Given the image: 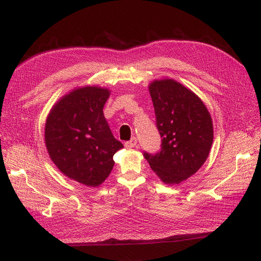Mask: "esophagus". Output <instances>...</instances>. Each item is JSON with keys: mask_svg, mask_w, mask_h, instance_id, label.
I'll return each mask as SVG.
<instances>
[{"mask_svg": "<svg viewBox=\"0 0 261 261\" xmlns=\"http://www.w3.org/2000/svg\"><path fill=\"white\" fill-rule=\"evenodd\" d=\"M124 145H125V148H133V146H136L137 145V138L132 137L129 141H126L124 143Z\"/></svg>", "mask_w": 261, "mask_h": 261, "instance_id": "34e87169", "label": "esophagus"}]
</instances>
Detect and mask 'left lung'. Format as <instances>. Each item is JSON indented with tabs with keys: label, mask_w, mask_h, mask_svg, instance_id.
<instances>
[{
	"label": "left lung",
	"mask_w": 261,
	"mask_h": 261,
	"mask_svg": "<svg viewBox=\"0 0 261 261\" xmlns=\"http://www.w3.org/2000/svg\"><path fill=\"white\" fill-rule=\"evenodd\" d=\"M149 91L162 141L158 153L143 155L162 182L178 184L195 174L208 156L212 118L202 100L175 80H155Z\"/></svg>",
	"instance_id": "obj_1"
}]
</instances>
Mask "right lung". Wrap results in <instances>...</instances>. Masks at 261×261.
Segmentation results:
<instances>
[{
    "label": "right lung",
    "instance_id": "1",
    "mask_svg": "<svg viewBox=\"0 0 261 261\" xmlns=\"http://www.w3.org/2000/svg\"><path fill=\"white\" fill-rule=\"evenodd\" d=\"M108 89L83 87L64 96L46 120L45 143L51 161L71 179L95 188L108 177L123 144L103 116Z\"/></svg>",
    "mask_w": 261,
    "mask_h": 261
}]
</instances>
